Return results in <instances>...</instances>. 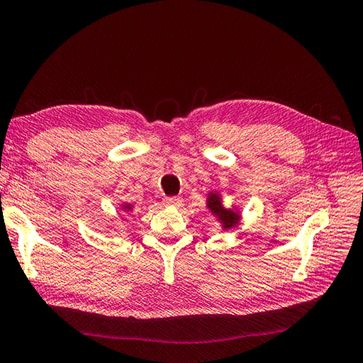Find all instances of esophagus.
Instances as JSON below:
<instances>
[{
    "instance_id": "34e87169",
    "label": "esophagus",
    "mask_w": 363,
    "mask_h": 363,
    "mask_svg": "<svg viewBox=\"0 0 363 363\" xmlns=\"http://www.w3.org/2000/svg\"><path fill=\"white\" fill-rule=\"evenodd\" d=\"M180 202H182V199H180L179 196L166 197V201H164V203H166V205H169V206H175V205H179Z\"/></svg>"
}]
</instances>
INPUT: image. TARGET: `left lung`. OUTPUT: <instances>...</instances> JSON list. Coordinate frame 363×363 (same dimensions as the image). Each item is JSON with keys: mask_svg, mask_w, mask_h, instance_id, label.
I'll list each match as a JSON object with an SVG mask.
<instances>
[{"mask_svg": "<svg viewBox=\"0 0 363 363\" xmlns=\"http://www.w3.org/2000/svg\"><path fill=\"white\" fill-rule=\"evenodd\" d=\"M208 208L211 210L213 214H216V216H219V219L223 220L224 228H230L238 224V214L233 213L232 210H225L224 206L220 205L218 194H210Z\"/></svg>", "mask_w": 363, "mask_h": 363, "instance_id": "left-lung-1", "label": "left lung"}]
</instances>
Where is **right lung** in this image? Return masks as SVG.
I'll list each match as a JSON object with an SVG mask.
<instances>
[{
  "instance_id": "right-lung-1",
  "label": "right lung",
  "mask_w": 363,
  "mask_h": 363,
  "mask_svg": "<svg viewBox=\"0 0 363 363\" xmlns=\"http://www.w3.org/2000/svg\"><path fill=\"white\" fill-rule=\"evenodd\" d=\"M123 206H125V210H130V208H131L130 205H123Z\"/></svg>"
}]
</instances>
